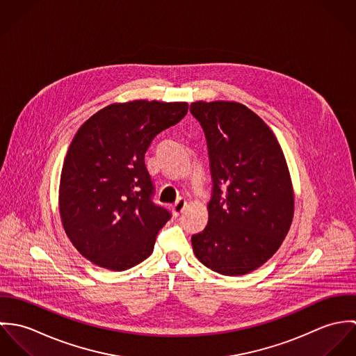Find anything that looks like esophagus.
Segmentation results:
<instances>
[{"label":"esophagus","mask_w":356,"mask_h":356,"mask_svg":"<svg viewBox=\"0 0 356 356\" xmlns=\"http://www.w3.org/2000/svg\"><path fill=\"white\" fill-rule=\"evenodd\" d=\"M185 208H186V200L181 197V199H178L177 203L172 205V213L175 216H178V215H181L185 211Z\"/></svg>","instance_id":"obj_1"}]
</instances>
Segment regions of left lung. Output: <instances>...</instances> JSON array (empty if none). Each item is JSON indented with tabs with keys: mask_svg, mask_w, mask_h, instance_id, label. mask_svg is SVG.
<instances>
[{
	"mask_svg": "<svg viewBox=\"0 0 356 356\" xmlns=\"http://www.w3.org/2000/svg\"><path fill=\"white\" fill-rule=\"evenodd\" d=\"M207 138L212 197L208 223L192 237L196 257L222 275L264 264L286 237L295 211L289 168L271 129L236 102H196Z\"/></svg>",
	"mask_w": 356,
	"mask_h": 356,
	"instance_id": "left-lung-1",
	"label": "left lung"
}]
</instances>
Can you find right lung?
Listing matches in <instances>:
<instances>
[{
  "label": "right lung",
  "mask_w": 356,
  "mask_h": 356,
  "mask_svg": "<svg viewBox=\"0 0 356 356\" xmlns=\"http://www.w3.org/2000/svg\"><path fill=\"white\" fill-rule=\"evenodd\" d=\"M188 102H115L90 116L74 136L58 188L64 232L93 264L124 271L153 252L171 218L152 203L145 153L153 138L188 113Z\"/></svg>",
  "instance_id": "1"
}]
</instances>
